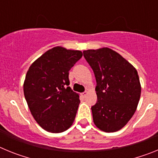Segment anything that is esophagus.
<instances>
[{
  "label": "esophagus",
  "mask_w": 158,
  "mask_h": 158,
  "mask_svg": "<svg viewBox=\"0 0 158 158\" xmlns=\"http://www.w3.org/2000/svg\"><path fill=\"white\" fill-rule=\"evenodd\" d=\"M88 94V92L87 91H85V92H84V93H82V96H84V97H85V96H86V95Z\"/></svg>",
  "instance_id": "1"
}]
</instances>
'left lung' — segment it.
Returning <instances> with one entry per match:
<instances>
[{
	"label": "left lung",
	"mask_w": 158,
	"mask_h": 158,
	"mask_svg": "<svg viewBox=\"0 0 158 158\" xmlns=\"http://www.w3.org/2000/svg\"><path fill=\"white\" fill-rule=\"evenodd\" d=\"M94 72L97 101L92 106L93 122L104 132L122 129L136 111L141 85L135 67L111 49L83 51Z\"/></svg>",
	"instance_id": "obj_1"
}]
</instances>
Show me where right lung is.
<instances>
[{"label": "right lung", "instance_id": "add662e5", "mask_svg": "<svg viewBox=\"0 0 158 158\" xmlns=\"http://www.w3.org/2000/svg\"><path fill=\"white\" fill-rule=\"evenodd\" d=\"M81 57L80 51L54 47L27 71L23 84L25 99L31 115L45 131L61 133L74 121L80 99L69 86V71Z\"/></svg>", "mask_w": 158, "mask_h": 158}]
</instances>
